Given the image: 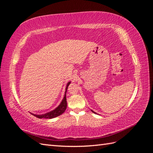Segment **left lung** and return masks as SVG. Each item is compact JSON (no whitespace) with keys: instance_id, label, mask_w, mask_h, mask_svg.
Instances as JSON below:
<instances>
[{"instance_id":"obj_1","label":"left lung","mask_w":153,"mask_h":153,"mask_svg":"<svg viewBox=\"0 0 153 153\" xmlns=\"http://www.w3.org/2000/svg\"><path fill=\"white\" fill-rule=\"evenodd\" d=\"M91 111H92L93 112V113H94V114H96V112H94V111H93V110H91Z\"/></svg>"}]
</instances>
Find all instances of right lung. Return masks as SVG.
Masks as SVG:
<instances>
[{"instance_id":"obj_1","label":"right lung","mask_w":153,"mask_h":153,"mask_svg":"<svg viewBox=\"0 0 153 153\" xmlns=\"http://www.w3.org/2000/svg\"><path fill=\"white\" fill-rule=\"evenodd\" d=\"M71 84V81L68 82L67 85L66 86V89H65V95L63 99L62 100L61 102L60 103L58 106L54 109L53 110H52L49 112H48V113L44 114H42V115H37V114H33L34 116L37 117V118H39V119H42V118H45V119H52V118H54L57 117L59 116H60L62 114L64 113V111L66 110L67 108V98H66V93H67V90L68 88V86Z\"/></svg>"}]
</instances>
